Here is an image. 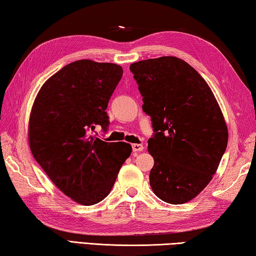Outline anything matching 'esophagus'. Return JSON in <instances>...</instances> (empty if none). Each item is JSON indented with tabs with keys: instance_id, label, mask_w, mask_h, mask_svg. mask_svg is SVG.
Wrapping results in <instances>:
<instances>
[{
	"instance_id": "esophagus-1",
	"label": "esophagus",
	"mask_w": 256,
	"mask_h": 256,
	"mask_svg": "<svg viewBox=\"0 0 256 256\" xmlns=\"http://www.w3.org/2000/svg\"><path fill=\"white\" fill-rule=\"evenodd\" d=\"M132 150L135 152V153H138V152H142L144 150V146L142 144H132Z\"/></svg>"
}]
</instances>
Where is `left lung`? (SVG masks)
Returning <instances> with one entry per match:
<instances>
[{
	"mask_svg": "<svg viewBox=\"0 0 256 256\" xmlns=\"http://www.w3.org/2000/svg\"><path fill=\"white\" fill-rule=\"evenodd\" d=\"M130 70L155 130L148 140L152 190L168 204H186L212 180L226 150L220 106L202 76L181 58H150Z\"/></svg>",
	"mask_w": 256,
	"mask_h": 256,
	"instance_id": "obj_1",
	"label": "left lung"
}]
</instances>
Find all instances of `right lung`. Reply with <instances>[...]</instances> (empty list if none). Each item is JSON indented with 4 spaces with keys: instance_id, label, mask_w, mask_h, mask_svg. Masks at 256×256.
Wrapping results in <instances>:
<instances>
[{
    "instance_id": "right-lung-1",
    "label": "right lung",
    "mask_w": 256,
    "mask_h": 256,
    "mask_svg": "<svg viewBox=\"0 0 256 256\" xmlns=\"http://www.w3.org/2000/svg\"><path fill=\"white\" fill-rule=\"evenodd\" d=\"M122 73L112 62H73L42 84L31 108V153L54 184L80 204L104 199L132 154L127 142L91 135L96 126H109L106 109Z\"/></svg>"
}]
</instances>
